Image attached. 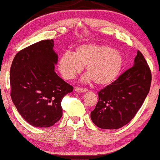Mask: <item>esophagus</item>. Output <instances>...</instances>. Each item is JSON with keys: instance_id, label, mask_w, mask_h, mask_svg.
<instances>
[{"instance_id": "1", "label": "esophagus", "mask_w": 160, "mask_h": 160, "mask_svg": "<svg viewBox=\"0 0 160 160\" xmlns=\"http://www.w3.org/2000/svg\"><path fill=\"white\" fill-rule=\"evenodd\" d=\"M74 90L77 92H86L88 91V89L86 88H81V87H75Z\"/></svg>"}]
</instances>
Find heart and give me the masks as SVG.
I'll return each mask as SVG.
<instances>
[{"instance_id":"heart-1","label":"heart","mask_w":160,"mask_h":160,"mask_svg":"<svg viewBox=\"0 0 160 160\" xmlns=\"http://www.w3.org/2000/svg\"><path fill=\"white\" fill-rule=\"evenodd\" d=\"M124 65L119 51L107 45L85 44L74 53L65 52L60 56L58 67L64 78H74L86 66V79L99 86H108L118 78Z\"/></svg>"}]
</instances>
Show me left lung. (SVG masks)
Wrapping results in <instances>:
<instances>
[{
    "label": "left lung",
    "instance_id": "1",
    "mask_svg": "<svg viewBox=\"0 0 160 160\" xmlns=\"http://www.w3.org/2000/svg\"><path fill=\"white\" fill-rule=\"evenodd\" d=\"M151 71L140 51L134 65L114 82L98 92V101L91 112L95 125L104 129H117L134 118L150 91Z\"/></svg>",
    "mask_w": 160,
    "mask_h": 160
}]
</instances>
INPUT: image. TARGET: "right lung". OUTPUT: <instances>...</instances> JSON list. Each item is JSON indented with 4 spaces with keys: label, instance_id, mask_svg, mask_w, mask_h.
I'll list each match as a JSON object with an SVG mask.
<instances>
[{
    "label": "right lung",
    "instance_id": "obj_1",
    "mask_svg": "<svg viewBox=\"0 0 160 160\" xmlns=\"http://www.w3.org/2000/svg\"><path fill=\"white\" fill-rule=\"evenodd\" d=\"M53 40L22 49L10 68L11 98L23 119L35 127H49L61 119L62 98L74 89L55 72L58 55Z\"/></svg>",
    "mask_w": 160,
    "mask_h": 160
}]
</instances>
